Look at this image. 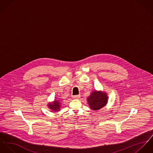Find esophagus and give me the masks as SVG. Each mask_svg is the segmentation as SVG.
<instances>
[{
    "mask_svg": "<svg viewBox=\"0 0 153 153\" xmlns=\"http://www.w3.org/2000/svg\"><path fill=\"white\" fill-rule=\"evenodd\" d=\"M80 95H76V96H73V99H78L80 98Z\"/></svg>",
    "mask_w": 153,
    "mask_h": 153,
    "instance_id": "obj_1",
    "label": "esophagus"
}]
</instances>
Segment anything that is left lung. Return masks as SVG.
<instances>
[{
	"label": "left lung",
	"instance_id": "1",
	"mask_svg": "<svg viewBox=\"0 0 153 153\" xmlns=\"http://www.w3.org/2000/svg\"><path fill=\"white\" fill-rule=\"evenodd\" d=\"M89 107L94 111L99 110L106 105L108 102V96L106 92L104 91H93L87 98Z\"/></svg>",
	"mask_w": 153,
	"mask_h": 153
}]
</instances>
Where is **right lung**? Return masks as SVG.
Instances as JSON below:
<instances>
[{"mask_svg": "<svg viewBox=\"0 0 153 153\" xmlns=\"http://www.w3.org/2000/svg\"><path fill=\"white\" fill-rule=\"evenodd\" d=\"M48 108L53 111H59L62 107V101L59 99H56L53 102H49L48 104Z\"/></svg>", "mask_w": 153, "mask_h": 153, "instance_id": "1", "label": "right lung"}]
</instances>
